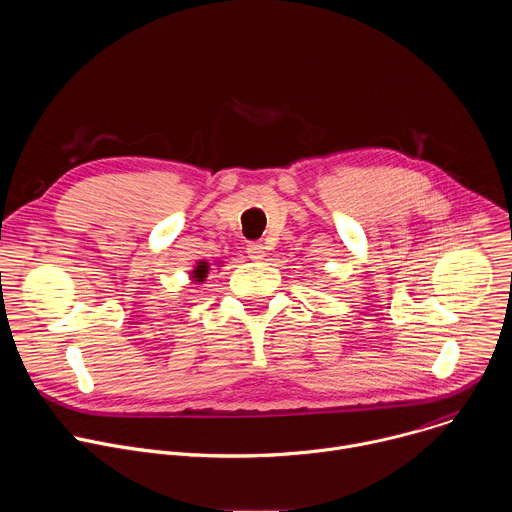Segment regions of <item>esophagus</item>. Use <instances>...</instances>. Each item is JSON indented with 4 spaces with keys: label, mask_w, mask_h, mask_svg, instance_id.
<instances>
[{
    "label": "esophagus",
    "mask_w": 512,
    "mask_h": 512,
    "mask_svg": "<svg viewBox=\"0 0 512 512\" xmlns=\"http://www.w3.org/2000/svg\"><path fill=\"white\" fill-rule=\"evenodd\" d=\"M247 253H249L251 259L259 261V259L265 257V247H263L261 243H249V245H247Z\"/></svg>",
    "instance_id": "1"
}]
</instances>
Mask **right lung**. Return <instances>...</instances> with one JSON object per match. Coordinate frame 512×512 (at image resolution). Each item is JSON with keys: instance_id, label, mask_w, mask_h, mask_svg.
I'll use <instances>...</instances> for the list:
<instances>
[{"instance_id": "obj_1", "label": "right lung", "mask_w": 512, "mask_h": 512, "mask_svg": "<svg viewBox=\"0 0 512 512\" xmlns=\"http://www.w3.org/2000/svg\"><path fill=\"white\" fill-rule=\"evenodd\" d=\"M208 269H210V263H208V261H198V263H196V267L190 271L192 281L202 283V281L206 279V275H208Z\"/></svg>"}]
</instances>
